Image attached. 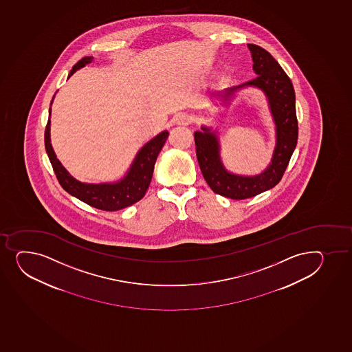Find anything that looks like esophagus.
Masks as SVG:
<instances>
[{"label": "esophagus", "mask_w": 352, "mask_h": 352, "mask_svg": "<svg viewBox=\"0 0 352 352\" xmlns=\"http://www.w3.org/2000/svg\"><path fill=\"white\" fill-rule=\"evenodd\" d=\"M175 122L177 125H189L190 122H191V116L189 113H186V112H179L175 117Z\"/></svg>", "instance_id": "esophagus-1"}]
</instances>
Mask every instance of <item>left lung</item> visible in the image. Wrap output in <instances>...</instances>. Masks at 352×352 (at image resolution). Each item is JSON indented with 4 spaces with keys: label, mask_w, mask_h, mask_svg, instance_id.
Here are the masks:
<instances>
[{
    "label": "left lung",
    "mask_w": 352,
    "mask_h": 352,
    "mask_svg": "<svg viewBox=\"0 0 352 352\" xmlns=\"http://www.w3.org/2000/svg\"><path fill=\"white\" fill-rule=\"evenodd\" d=\"M254 61L255 78L220 95L228 100L234 91L249 85L258 87L267 95L276 124V148L269 167L256 176H241L227 171L220 159L218 137L201 126L195 132L197 160L205 181L213 192L230 199H247L276 186L280 182L298 141L296 93L289 76L270 53L257 45L248 44Z\"/></svg>",
    "instance_id": "1"
}]
</instances>
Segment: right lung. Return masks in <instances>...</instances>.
Segmentation results:
<instances>
[{"mask_svg":"<svg viewBox=\"0 0 352 352\" xmlns=\"http://www.w3.org/2000/svg\"><path fill=\"white\" fill-rule=\"evenodd\" d=\"M93 61V56H85L72 68L68 78H71L75 72ZM51 100V104H52ZM51 116V107H50ZM169 132L163 131L152 140L144 144L134 159L130 170L125 177L117 183H102V184H88L82 183L72 177L69 173L61 166L56 159V153L53 152L52 144L50 140V118L45 129V148L48 159L51 161L53 170L63 190L72 196L76 197L83 203L88 204L93 208L103 211H118L122 208L131 206L137 203L144 196L152 181L154 166L163 144L167 140Z\"/></svg>","mask_w":352,"mask_h":352,"instance_id":"right-lung-1","label":"right lung"}]
</instances>
